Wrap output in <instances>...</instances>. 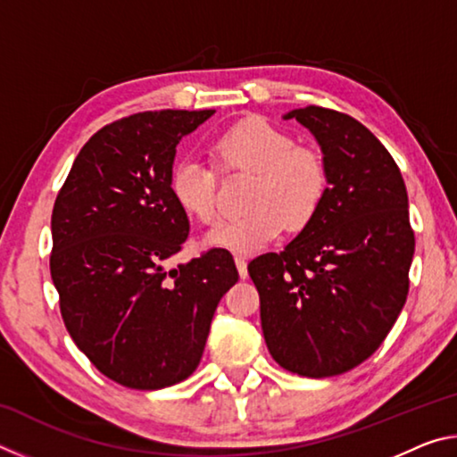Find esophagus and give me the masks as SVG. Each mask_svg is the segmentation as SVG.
<instances>
[{"label": "esophagus", "instance_id": "1", "mask_svg": "<svg viewBox=\"0 0 457 457\" xmlns=\"http://www.w3.org/2000/svg\"><path fill=\"white\" fill-rule=\"evenodd\" d=\"M236 266H237L239 278H247V258L242 256V253H237L236 256Z\"/></svg>", "mask_w": 457, "mask_h": 457}]
</instances>
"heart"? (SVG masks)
I'll list each match as a JSON object with an SVG mask.
<instances>
[{"instance_id": "1", "label": "heart", "mask_w": 457, "mask_h": 457, "mask_svg": "<svg viewBox=\"0 0 457 457\" xmlns=\"http://www.w3.org/2000/svg\"><path fill=\"white\" fill-rule=\"evenodd\" d=\"M223 171L253 173L245 197L250 212L215 223L205 244L223 250L253 253L272 244L286 223L304 228L319 213L328 191V169L322 154L296 146L286 130L260 117L239 120L212 145ZM169 189L181 210L210 223L215 207V173L195 159H183L171 169Z\"/></svg>"}]
</instances>
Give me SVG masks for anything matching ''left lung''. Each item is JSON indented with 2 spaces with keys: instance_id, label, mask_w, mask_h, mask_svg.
<instances>
[{
  "instance_id": "8db88e82",
  "label": "left lung",
  "mask_w": 457,
  "mask_h": 457,
  "mask_svg": "<svg viewBox=\"0 0 457 457\" xmlns=\"http://www.w3.org/2000/svg\"><path fill=\"white\" fill-rule=\"evenodd\" d=\"M328 169L319 213L280 253L247 264L260 294L268 351L303 377H332L373 354L409 292L415 237L395 161L349 114L294 108Z\"/></svg>"
}]
</instances>
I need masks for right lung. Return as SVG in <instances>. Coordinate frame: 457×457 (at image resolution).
Wrapping results in <instances>:
<instances>
[{
  "mask_svg": "<svg viewBox=\"0 0 457 457\" xmlns=\"http://www.w3.org/2000/svg\"><path fill=\"white\" fill-rule=\"evenodd\" d=\"M213 112H138L100 129L54 204L50 272L62 319L92 365L130 389L187 378L237 282L221 247L167 270L189 236L169 189L177 145Z\"/></svg>",
  "mask_w": 457,
  "mask_h": 457,
  "instance_id": "obj_1",
  "label": "right lung"
}]
</instances>
